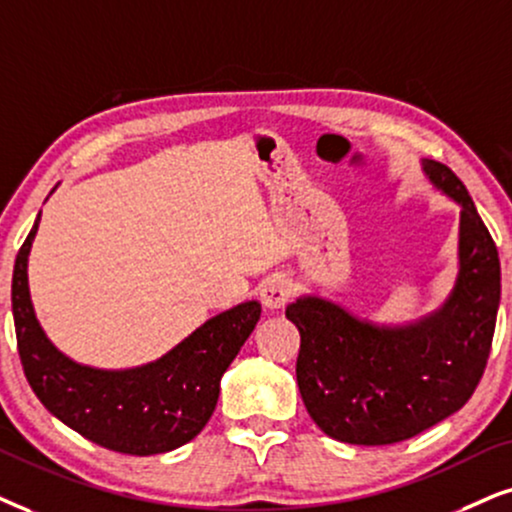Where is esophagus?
Returning <instances> with one entry per match:
<instances>
[{"instance_id":"obj_1","label":"esophagus","mask_w":512,"mask_h":512,"mask_svg":"<svg viewBox=\"0 0 512 512\" xmlns=\"http://www.w3.org/2000/svg\"><path fill=\"white\" fill-rule=\"evenodd\" d=\"M293 295V281L286 274L264 278L260 286V300L267 309H283Z\"/></svg>"}]
</instances>
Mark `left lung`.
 I'll return each mask as SVG.
<instances>
[{
  "label": "left lung",
  "mask_w": 512,
  "mask_h": 512,
  "mask_svg": "<svg viewBox=\"0 0 512 512\" xmlns=\"http://www.w3.org/2000/svg\"><path fill=\"white\" fill-rule=\"evenodd\" d=\"M423 172L461 205L458 278L437 312L378 326L326 297L304 295L286 307L300 331L302 401L338 442L383 446L416 437L463 409L487 368L501 302L496 243L449 167L423 160Z\"/></svg>",
  "instance_id": "obj_1"
}]
</instances>
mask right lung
Instances as JSON below:
<instances>
[{
    "label": "right lung",
    "instance_id": "right-lung-1",
    "mask_svg": "<svg viewBox=\"0 0 512 512\" xmlns=\"http://www.w3.org/2000/svg\"><path fill=\"white\" fill-rule=\"evenodd\" d=\"M40 215L18 250L11 281L18 354L32 392L51 416L118 454L153 456L191 442L215 411L224 371L260 321V302L212 316L151 364L125 371L82 366L51 345L32 309L28 255Z\"/></svg>",
    "mask_w": 512,
    "mask_h": 512
}]
</instances>
